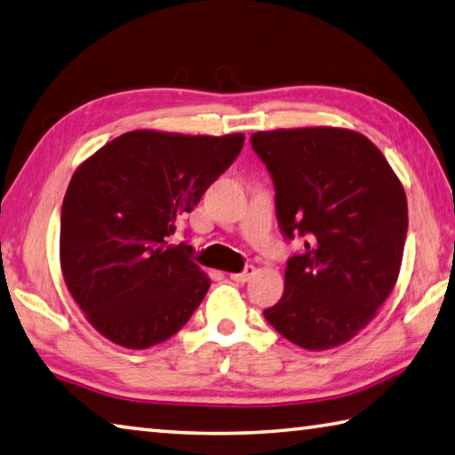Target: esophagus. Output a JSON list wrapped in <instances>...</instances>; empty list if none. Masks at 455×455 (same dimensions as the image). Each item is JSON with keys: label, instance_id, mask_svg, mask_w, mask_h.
Here are the masks:
<instances>
[{"label": "esophagus", "instance_id": "obj_1", "mask_svg": "<svg viewBox=\"0 0 455 455\" xmlns=\"http://www.w3.org/2000/svg\"><path fill=\"white\" fill-rule=\"evenodd\" d=\"M253 275H255V267L253 265H247L242 273H234V275H229V277L235 283H245V281H250Z\"/></svg>", "mask_w": 455, "mask_h": 455}]
</instances>
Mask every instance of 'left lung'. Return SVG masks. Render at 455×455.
<instances>
[{"instance_id":"left-lung-1","label":"left lung","mask_w":455,"mask_h":455,"mask_svg":"<svg viewBox=\"0 0 455 455\" xmlns=\"http://www.w3.org/2000/svg\"><path fill=\"white\" fill-rule=\"evenodd\" d=\"M275 188L281 234L303 237L285 291L263 316L287 340L327 350L355 337L398 279L408 231L400 180L366 136L347 128L251 134Z\"/></svg>"}]
</instances>
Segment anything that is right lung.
Here are the masks:
<instances>
[{
	"label": "right lung",
	"instance_id": "1",
	"mask_svg": "<svg viewBox=\"0 0 455 455\" xmlns=\"http://www.w3.org/2000/svg\"><path fill=\"white\" fill-rule=\"evenodd\" d=\"M243 134L126 132L83 162L61 208V269L102 337L148 348L190 321L210 289L178 220L243 148Z\"/></svg>",
	"mask_w": 455,
	"mask_h": 455
}]
</instances>
